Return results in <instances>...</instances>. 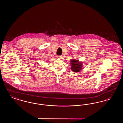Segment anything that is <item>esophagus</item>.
<instances>
[{"instance_id": "esophagus-1", "label": "esophagus", "mask_w": 123, "mask_h": 123, "mask_svg": "<svg viewBox=\"0 0 123 123\" xmlns=\"http://www.w3.org/2000/svg\"><path fill=\"white\" fill-rule=\"evenodd\" d=\"M57 58L59 59H62V57H61V56H58L57 57Z\"/></svg>"}]
</instances>
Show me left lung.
I'll list each match as a JSON object with an SVG mask.
<instances>
[{
	"mask_svg": "<svg viewBox=\"0 0 123 123\" xmlns=\"http://www.w3.org/2000/svg\"><path fill=\"white\" fill-rule=\"evenodd\" d=\"M71 65V70L74 72H80L82 68V63L76 59H72L70 62Z\"/></svg>",
	"mask_w": 123,
	"mask_h": 123,
	"instance_id": "obj_1",
	"label": "left lung"
}]
</instances>
